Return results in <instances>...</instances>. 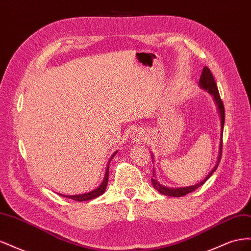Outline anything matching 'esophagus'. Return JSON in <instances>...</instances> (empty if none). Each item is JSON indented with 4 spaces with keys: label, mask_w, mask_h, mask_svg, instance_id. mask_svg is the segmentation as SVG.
Listing matches in <instances>:
<instances>
[{
    "label": "esophagus",
    "mask_w": 251,
    "mask_h": 251,
    "mask_svg": "<svg viewBox=\"0 0 251 251\" xmlns=\"http://www.w3.org/2000/svg\"><path fill=\"white\" fill-rule=\"evenodd\" d=\"M131 138L134 142H143L144 140H147V135L140 130H136L133 132Z\"/></svg>",
    "instance_id": "esophagus-1"
}]
</instances>
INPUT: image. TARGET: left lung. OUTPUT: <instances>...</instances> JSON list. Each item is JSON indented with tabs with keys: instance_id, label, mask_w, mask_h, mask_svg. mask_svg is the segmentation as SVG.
I'll return each mask as SVG.
<instances>
[{
	"instance_id": "left-lung-1",
	"label": "left lung",
	"mask_w": 251,
	"mask_h": 251,
	"mask_svg": "<svg viewBox=\"0 0 251 251\" xmlns=\"http://www.w3.org/2000/svg\"><path fill=\"white\" fill-rule=\"evenodd\" d=\"M199 87L201 89H203L204 91H207L209 94H211L212 98H214V101L217 105V109L218 112L220 114V119H221V138H220V144H219V153H218V158H217V162L216 165L212 168V170L210 171V173H208V175L206 177H205L202 181L198 182V183L192 185V186H186V187H168V186H164L162 184H160L158 182V180L155 177V170H153V177L151 178V183H153V186L155 187V189L165 196H170V197H182V196H185L189 193L194 192L195 189H197L198 187H200L201 185H203L205 182H206L212 174L215 173V171L217 170L218 165L220 160H221V154H222V136H223V128H224V120H225V111H224V104L221 100V97H220L219 94V90L217 87V83L215 81L214 76H212V74L210 72V70L208 69L207 67H204L203 68V71L201 74V77L199 80ZM151 155V159H153V162H154V156L153 154Z\"/></svg>"
}]
</instances>
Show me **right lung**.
<instances>
[{"label":"right lung","instance_id":"right-lung-1","mask_svg":"<svg viewBox=\"0 0 251 251\" xmlns=\"http://www.w3.org/2000/svg\"><path fill=\"white\" fill-rule=\"evenodd\" d=\"M118 151H115L114 153L112 154L111 158L109 159V162L107 163V166H105V173H104V176H103V180L101 181V183L100 184V186H98L97 188L93 189V191H91L89 193H85V194H80V195H72V196H69V195H62L60 194V196L65 197V198H69V199H72V200H75V201H89V200H92V199H95L97 198V197H100V195H102L105 189H107V185H108V179H109V165H110V162L112 161V159L114 158V156H115L117 154Z\"/></svg>","mask_w":251,"mask_h":251}]
</instances>
